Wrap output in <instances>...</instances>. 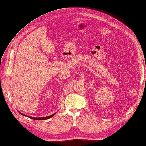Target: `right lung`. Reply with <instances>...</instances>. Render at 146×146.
<instances>
[{"instance_id": "1", "label": "right lung", "mask_w": 146, "mask_h": 146, "mask_svg": "<svg viewBox=\"0 0 146 146\" xmlns=\"http://www.w3.org/2000/svg\"><path fill=\"white\" fill-rule=\"evenodd\" d=\"M21 115H24V116H26V117H29V118H30V119H33V120H46V119H50V118H51L52 116L54 115L56 113H54V114H52V115H49V116H48V117H29V116H27V115H25L24 114H23L22 113H21V112H19Z\"/></svg>"}]
</instances>
